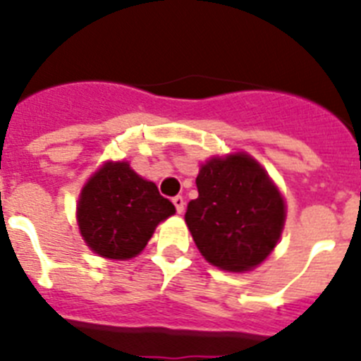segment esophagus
<instances>
[{"mask_svg": "<svg viewBox=\"0 0 361 361\" xmlns=\"http://www.w3.org/2000/svg\"><path fill=\"white\" fill-rule=\"evenodd\" d=\"M171 202H173L175 209H177V213H183L184 212V206H186V202H184V197L183 195H175L173 199H171Z\"/></svg>", "mask_w": 361, "mask_h": 361, "instance_id": "obj_1", "label": "esophagus"}]
</instances>
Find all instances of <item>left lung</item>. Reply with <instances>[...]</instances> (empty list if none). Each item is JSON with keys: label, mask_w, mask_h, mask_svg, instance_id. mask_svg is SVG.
I'll list each match as a JSON object with an SVG mask.
<instances>
[{"label": "left lung", "mask_w": 361, "mask_h": 361, "mask_svg": "<svg viewBox=\"0 0 361 361\" xmlns=\"http://www.w3.org/2000/svg\"><path fill=\"white\" fill-rule=\"evenodd\" d=\"M186 224L202 257L228 271H247L273 251L286 206L266 171L245 153L212 159L197 177Z\"/></svg>", "instance_id": "left-lung-1"}]
</instances>
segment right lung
<instances>
[{
  "mask_svg": "<svg viewBox=\"0 0 361 361\" xmlns=\"http://www.w3.org/2000/svg\"><path fill=\"white\" fill-rule=\"evenodd\" d=\"M175 206L157 186L141 178L126 162H108L82 188L79 229L94 253L126 260L145 250L159 222Z\"/></svg>",
  "mask_w": 361,
  "mask_h": 361,
  "instance_id": "1",
  "label": "right lung"
}]
</instances>
